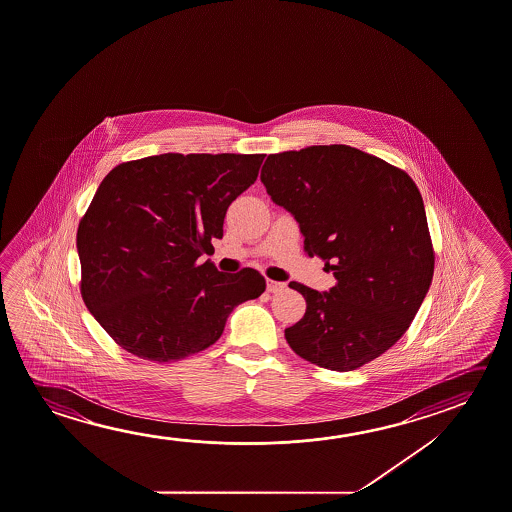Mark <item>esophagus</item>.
<instances>
[{"label":"esophagus","instance_id":"34e87169","mask_svg":"<svg viewBox=\"0 0 512 512\" xmlns=\"http://www.w3.org/2000/svg\"><path fill=\"white\" fill-rule=\"evenodd\" d=\"M266 287H268L269 293H282L285 289V284H282V282H275V280H268Z\"/></svg>","mask_w":512,"mask_h":512}]
</instances>
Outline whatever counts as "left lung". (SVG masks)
<instances>
[{
  "label": "left lung",
  "mask_w": 512,
  "mask_h": 512,
  "mask_svg": "<svg viewBox=\"0 0 512 512\" xmlns=\"http://www.w3.org/2000/svg\"><path fill=\"white\" fill-rule=\"evenodd\" d=\"M260 180L300 223L303 250L325 260L328 293L291 282L307 302L285 328L296 355L352 371L387 352L411 327L434 277L423 198L403 169L346 146L269 155Z\"/></svg>",
  "instance_id": "left-lung-1"
}]
</instances>
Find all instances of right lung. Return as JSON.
Returning a JSON list of instances; mask_svg holds the SVG:
<instances>
[{
    "label": "right lung",
    "instance_id": "1",
    "mask_svg": "<svg viewBox=\"0 0 512 512\" xmlns=\"http://www.w3.org/2000/svg\"><path fill=\"white\" fill-rule=\"evenodd\" d=\"M264 157L162 153L103 178L76 232L80 293L123 350L155 362L202 352L239 303L266 291L257 269L227 275L210 260L198 264Z\"/></svg>",
    "mask_w": 512,
    "mask_h": 512
}]
</instances>
